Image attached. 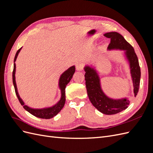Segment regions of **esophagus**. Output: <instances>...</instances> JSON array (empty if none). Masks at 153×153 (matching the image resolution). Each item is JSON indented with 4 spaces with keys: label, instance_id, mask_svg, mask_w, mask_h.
<instances>
[{
    "label": "esophagus",
    "instance_id": "1",
    "mask_svg": "<svg viewBox=\"0 0 153 153\" xmlns=\"http://www.w3.org/2000/svg\"><path fill=\"white\" fill-rule=\"evenodd\" d=\"M76 69L78 71H82L83 69V65L80 63H77L76 64Z\"/></svg>",
    "mask_w": 153,
    "mask_h": 153
}]
</instances>
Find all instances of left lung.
Listing matches in <instances>:
<instances>
[{
	"label": "left lung",
	"mask_w": 153,
	"mask_h": 153,
	"mask_svg": "<svg viewBox=\"0 0 153 153\" xmlns=\"http://www.w3.org/2000/svg\"><path fill=\"white\" fill-rule=\"evenodd\" d=\"M104 36L110 38V43L108 47V50H125V54L130 67L134 95L136 96L139 89L141 73L138 57L134 48L118 32H110L105 34ZM84 70L85 71V80L88 97L92 105L100 112L106 115H114L128 107L129 101L128 98L114 100L108 98L104 94L101 87L99 75L94 68L85 66Z\"/></svg>",
	"instance_id": "left-lung-1"
}]
</instances>
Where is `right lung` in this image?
Instances as JSON below:
<instances>
[{"instance_id": "add662e5", "label": "right lung", "mask_w": 153, "mask_h": 153, "mask_svg": "<svg viewBox=\"0 0 153 153\" xmlns=\"http://www.w3.org/2000/svg\"><path fill=\"white\" fill-rule=\"evenodd\" d=\"M21 49L22 48H20L19 50H18L15 55V59H14V68H13V82L14 87H15V90L16 94L17 96V98L18 100H19L20 104L23 106V107H24L27 112H29L32 115H34L35 117L41 118V119H46L52 118L54 116H55V115H56L60 111L62 110L63 106H64V104H65V101H66L65 89L67 84L71 80L73 74L75 72V66L70 67L69 69H68L66 71H64L61 75V77H60L59 85L60 89L61 91V100H60V101L56 105H55L54 106H52V107L46 108L43 109L31 108L29 107L28 106L25 105L24 101H23L20 98V97L19 94H18V92L17 91V87H16V81H15V71H16L15 61L17 58L18 55Z\"/></svg>"}]
</instances>
